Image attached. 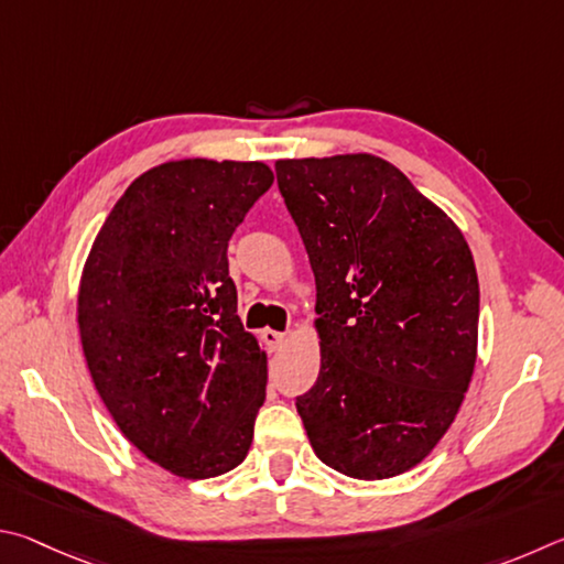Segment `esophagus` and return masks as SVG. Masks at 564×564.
<instances>
[{"label": "esophagus", "instance_id": "34e87169", "mask_svg": "<svg viewBox=\"0 0 564 564\" xmlns=\"http://www.w3.org/2000/svg\"><path fill=\"white\" fill-rule=\"evenodd\" d=\"M262 337L267 341V347H270V351H280L284 347V341H288V334L272 332V329H264Z\"/></svg>", "mask_w": 564, "mask_h": 564}]
</instances>
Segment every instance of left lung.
I'll list each match as a JSON object with an SVG mask.
<instances>
[{
    "label": "left lung",
    "mask_w": 564,
    "mask_h": 564,
    "mask_svg": "<svg viewBox=\"0 0 564 564\" xmlns=\"http://www.w3.org/2000/svg\"><path fill=\"white\" fill-rule=\"evenodd\" d=\"M317 282L322 367L297 397L314 453L359 480L429 456L478 351L476 262L458 225L371 153L276 161Z\"/></svg>",
    "instance_id": "obj_1"
}]
</instances>
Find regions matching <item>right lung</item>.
Returning <instances> with one entry per match:
<instances>
[{
  "mask_svg": "<svg viewBox=\"0 0 564 564\" xmlns=\"http://www.w3.org/2000/svg\"><path fill=\"white\" fill-rule=\"evenodd\" d=\"M272 181L260 161L155 165L84 264L78 332L98 397L145 458L187 480L240 466L264 403L267 354L237 317L227 242Z\"/></svg>",
  "mask_w": 564,
  "mask_h": 564,
  "instance_id": "1",
  "label": "right lung"
}]
</instances>
